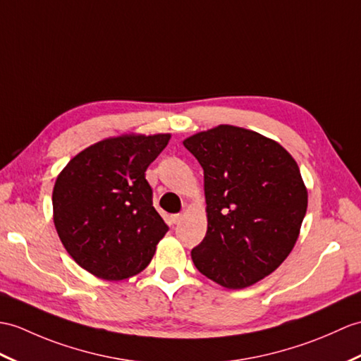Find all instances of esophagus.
Wrapping results in <instances>:
<instances>
[{"instance_id":"esophagus-1","label":"esophagus","mask_w":361,"mask_h":361,"mask_svg":"<svg viewBox=\"0 0 361 361\" xmlns=\"http://www.w3.org/2000/svg\"><path fill=\"white\" fill-rule=\"evenodd\" d=\"M172 219H173V223H180L183 219H184V212H181V214H175L173 216H172Z\"/></svg>"}]
</instances>
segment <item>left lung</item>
<instances>
[{"instance_id":"1","label":"left lung","mask_w":361,"mask_h":361,"mask_svg":"<svg viewBox=\"0 0 361 361\" xmlns=\"http://www.w3.org/2000/svg\"><path fill=\"white\" fill-rule=\"evenodd\" d=\"M204 171L207 232L192 262L207 279L243 289L272 274L300 235L307 189L280 142L220 124L183 141Z\"/></svg>"}]
</instances>
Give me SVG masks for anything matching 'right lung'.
I'll return each mask as SVG.
<instances>
[{
    "instance_id": "obj_1",
    "label": "right lung",
    "mask_w": 361,
    "mask_h": 361,
    "mask_svg": "<svg viewBox=\"0 0 361 361\" xmlns=\"http://www.w3.org/2000/svg\"><path fill=\"white\" fill-rule=\"evenodd\" d=\"M171 133H123L75 155L58 173L54 223L75 263L92 275L118 281L152 259L167 224L152 204L146 169Z\"/></svg>"
}]
</instances>
